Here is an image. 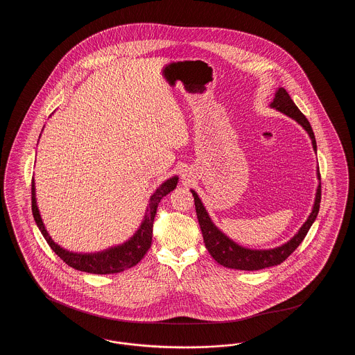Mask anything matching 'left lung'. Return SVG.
I'll return each instance as SVG.
<instances>
[{"instance_id": "1", "label": "left lung", "mask_w": 355, "mask_h": 355, "mask_svg": "<svg viewBox=\"0 0 355 355\" xmlns=\"http://www.w3.org/2000/svg\"><path fill=\"white\" fill-rule=\"evenodd\" d=\"M270 106L277 109V110H279V112H282L284 114H286L288 117L295 119L300 125H302V128L310 135L311 142H313V148L317 152L315 137H314L313 129H311L309 121L301 113V110L297 107V105L290 98V96L287 94V92L284 87H279L277 90L275 97L271 102ZM317 171H318L317 173L318 180H321L320 168ZM191 194L194 197L197 218H198L200 226H201L203 242H205V246H206L207 252L211 254V257L225 268L236 269V270L254 271L266 269V268H271V266H277V265L282 263L287 257L300 246V243L304 241V236L307 234L309 229L311 227L313 222L315 220L317 216H318L320 203H321V182H320L318 189H317L313 211L310 213L309 218L302 225L300 232L285 245L274 248V249H269V250H252V249H246V248H242V246L236 245V242H233L230 238L225 236L220 229L211 222L207 211L203 207L201 200L198 198L197 193L194 190H191Z\"/></svg>"}]
</instances>
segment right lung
I'll list each match as a JSON object with an SVG mask.
<instances>
[{"label":"right lung","instance_id":"1","mask_svg":"<svg viewBox=\"0 0 355 355\" xmlns=\"http://www.w3.org/2000/svg\"><path fill=\"white\" fill-rule=\"evenodd\" d=\"M178 182V177H171L159 186L150 197L149 206L146 210V216L142 220L139 229L137 230L135 236H132L128 242L110 248L107 250L93 254L71 253L61 246H58L51 236L48 234L44 222L41 220L37 201H35V189H34V180H32V211H33L34 220L41 230L42 236L46 239L51 250L57 254L68 266L76 270L92 272V274H114L121 271L128 270L135 266L150 249L153 236V220L157 214V207L161 200L169 194L171 190L175 189Z\"/></svg>","mask_w":355,"mask_h":355}]
</instances>
